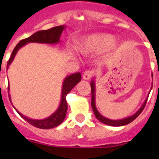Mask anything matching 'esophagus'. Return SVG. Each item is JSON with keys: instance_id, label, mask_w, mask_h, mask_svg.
Returning <instances> with one entry per match:
<instances>
[{"instance_id": "obj_1", "label": "esophagus", "mask_w": 159, "mask_h": 159, "mask_svg": "<svg viewBox=\"0 0 159 159\" xmlns=\"http://www.w3.org/2000/svg\"><path fill=\"white\" fill-rule=\"evenodd\" d=\"M94 75V71L92 70H86L84 72L83 75V79L84 80H90Z\"/></svg>"}]
</instances>
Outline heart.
Instances as JSON below:
<instances>
[{"label": "heart", "instance_id": "heart-1", "mask_svg": "<svg viewBox=\"0 0 159 159\" xmlns=\"http://www.w3.org/2000/svg\"><path fill=\"white\" fill-rule=\"evenodd\" d=\"M115 41L113 35L98 33L84 39L79 45V49L84 52H99L110 48Z\"/></svg>", "mask_w": 159, "mask_h": 159}]
</instances>
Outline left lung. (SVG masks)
<instances>
[{
    "instance_id": "8db88e82",
    "label": "left lung",
    "mask_w": 159,
    "mask_h": 159,
    "mask_svg": "<svg viewBox=\"0 0 159 159\" xmlns=\"http://www.w3.org/2000/svg\"><path fill=\"white\" fill-rule=\"evenodd\" d=\"M91 88H92V110H93L94 114H95V117L99 119V121L102 122V123L109 125V126H112V127L124 126V125H127L128 124V123H131L132 121H134V119H135L136 118H137L138 116H139L140 114L142 113V111H143L144 107H145L146 103H147V100L145 101V102L143 103V107H142L138 111L134 114V116H132L128 118H126V119H121V120H111V119H107V118L101 116L100 114L99 113V111H97L96 107H95V84H94L93 81L91 83Z\"/></svg>"
}]
</instances>
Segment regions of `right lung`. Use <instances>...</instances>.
Masks as SVG:
<instances>
[{
	"mask_svg": "<svg viewBox=\"0 0 159 159\" xmlns=\"http://www.w3.org/2000/svg\"><path fill=\"white\" fill-rule=\"evenodd\" d=\"M64 29V25L61 26H57V27L52 28L48 30H42L36 32L34 34L29 37L21 40L19 43L16 44V46L14 48L13 51H12V55H11L10 58L8 60L7 63V67L8 65L12 62L15 55L16 54L17 51L19 50L20 48H21L25 44L29 42H36V43H58L60 40V36L61 33L63 32V30ZM81 80V75L80 73H75L73 75H70L64 80V84H63V89H62V96H61V102L59 107L58 110L52 114L51 116L43 120H33L30 119L29 118L24 116L22 114L18 112L20 116H21L24 119H25L28 123H30L31 125L40 129H50L53 127H57L58 125L64 121V118L66 116L67 110V103L66 101V95L69 93V92ZM9 97V95H8ZM10 100V98H9Z\"/></svg>",
	"mask_w": 159,
	"mask_h": 159,
	"instance_id": "add662e5",
	"label": "right lung"
}]
</instances>
